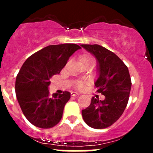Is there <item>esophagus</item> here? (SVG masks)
Returning a JSON list of instances; mask_svg holds the SVG:
<instances>
[{
    "mask_svg": "<svg viewBox=\"0 0 153 153\" xmlns=\"http://www.w3.org/2000/svg\"><path fill=\"white\" fill-rule=\"evenodd\" d=\"M78 95H80V94L78 93V92H71V96L75 97V96H78Z\"/></svg>",
    "mask_w": 153,
    "mask_h": 153,
    "instance_id": "34e87169",
    "label": "esophagus"
}]
</instances>
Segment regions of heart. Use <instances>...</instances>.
I'll list each match as a JSON object with an SVG mask.
<instances>
[{
    "label": "heart",
    "instance_id": "1",
    "mask_svg": "<svg viewBox=\"0 0 153 153\" xmlns=\"http://www.w3.org/2000/svg\"><path fill=\"white\" fill-rule=\"evenodd\" d=\"M84 60H88V61H91L95 62L94 58L91 56L84 57V58H82V61H84ZM87 84H89V81H78V82L76 83V85H75V86L77 87V89H83L84 87H85L86 85H87Z\"/></svg>",
    "mask_w": 153,
    "mask_h": 153
}]
</instances>
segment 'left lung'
I'll return each instance as SVG.
<instances>
[{
  "label": "left lung",
  "mask_w": 153,
  "mask_h": 153,
  "mask_svg": "<svg viewBox=\"0 0 153 153\" xmlns=\"http://www.w3.org/2000/svg\"><path fill=\"white\" fill-rule=\"evenodd\" d=\"M81 47L95 57L98 78L95 82L97 92L105 96L103 101L92 97L90 105L82 110L88 126L104 129L121 116L129 101L131 78L128 68L114 52L98 44Z\"/></svg>",
  "instance_id": "1"
}]
</instances>
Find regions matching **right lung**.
I'll list each match as a JSON object with an SVG mask.
<instances>
[{
    "instance_id": "1",
    "label": "right lung",
    "mask_w": 153,
    "mask_h": 153,
    "mask_svg": "<svg viewBox=\"0 0 153 153\" xmlns=\"http://www.w3.org/2000/svg\"><path fill=\"white\" fill-rule=\"evenodd\" d=\"M80 49L75 44L49 45L29 57L21 67L16 77L15 93L23 113L34 126L49 129L61 121L70 93L50 96V79L60 73L69 57Z\"/></svg>"
}]
</instances>
